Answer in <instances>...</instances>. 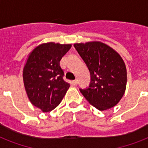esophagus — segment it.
<instances>
[{
    "label": "esophagus",
    "instance_id": "1",
    "mask_svg": "<svg viewBox=\"0 0 148 148\" xmlns=\"http://www.w3.org/2000/svg\"><path fill=\"white\" fill-rule=\"evenodd\" d=\"M77 83H78L77 80H74V81H72V84H73L74 85H77Z\"/></svg>",
    "mask_w": 148,
    "mask_h": 148
}]
</instances>
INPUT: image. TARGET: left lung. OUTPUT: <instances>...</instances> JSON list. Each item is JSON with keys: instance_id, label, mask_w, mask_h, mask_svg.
Masks as SVG:
<instances>
[{"instance_id": "8db88e82", "label": "left lung", "mask_w": 148, "mask_h": 148, "mask_svg": "<svg viewBox=\"0 0 148 148\" xmlns=\"http://www.w3.org/2000/svg\"><path fill=\"white\" fill-rule=\"evenodd\" d=\"M74 46L90 73V85L87 89H80L81 94L99 110L114 107L126 90L127 69L121 57L100 41Z\"/></svg>"}]
</instances>
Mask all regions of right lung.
Masks as SVG:
<instances>
[{
    "mask_svg": "<svg viewBox=\"0 0 148 148\" xmlns=\"http://www.w3.org/2000/svg\"><path fill=\"white\" fill-rule=\"evenodd\" d=\"M71 45L49 42L31 51L23 69L27 95L34 106L49 112L60 104L70 84L64 81L60 60Z\"/></svg>",
    "mask_w": 148,
    "mask_h": 148,
    "instance_id": "add662e5",
    "label": "right lung"
}]
</instances>
